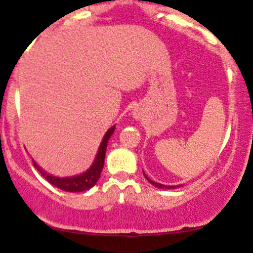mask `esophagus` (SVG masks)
Masks as SVG:
<instances>
[{"label":"esophagus","instance_id":"obj_1","mask_svg":"<svg viewBox=\"0 0 253 253\" xmlns=\"http://www.w3.org/2000/svg\"><path fill=\"white\" fill-rule=\"evenodd\" d=\"M134 117H138V116H137V115H136V113H134Z\"/></svg>","mask_w":253,"mask_h":253}]
</instances>
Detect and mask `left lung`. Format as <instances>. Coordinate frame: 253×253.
Listing matches in <instances>:
<instances>
[{
  "label": "left lung",
  "instance_id": "8db88e82",
  "mask_svg": "<svg viewBox=\"0 0 253 253\" xmlns=\"http://www.w3.org/2000/svg\"><path fill=\"white\" fill-rule=\"evenodd\" d=\"M143 176L146 177V180H147L148 182L151 183V185L156 186V187H159V188H167V190H169V188H174V187H176V186H166V185H161V183H159V182H155V181L150 180V178H148V177L146 176V173H145V172H143ZM180 186H181V185H180Z\"/></svg>",
  "mask_w": 253,
  "mask_h": 253
}]
</instances>
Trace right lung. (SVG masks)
I'll use <instances>...</instances> for the list:
<instances>
[{"label":"right lung","instance_id":"right-lung-1","mask_svg":"<svg viewBox=\"0 0 253 253\" xmlns=\"http://www.w3.org/2000/svg\"><path fill=\"white\" fill-rule=\"evenodd\" d=\"M113 132H115V126H112L107 132H106V134L102 138V142H101L100 145V148H98L97 151V155H96V157H94L93 160V164H92L91 166H89V169H87V171H84V173H80L76 174V176L71 177H56L47 173L44 169H42L41 167L32 160L34 166L36 167L37 171H39L51 185L60 188V190L67 191V192H82V191L89 190V188L93 187V186L97 183L98 178H100L101 172H102L103 169V164H105L106 148H107L108 140H110V137L112 136Z\"/></svg>","mask_w":253,"mask_h":253}]
</instances>
